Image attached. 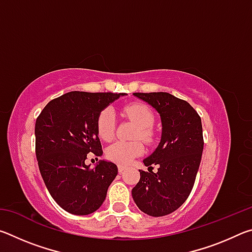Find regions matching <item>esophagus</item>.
Here are the masks:
<instances>
[{
	"instance_id": "1",
	"label": "esophagus",
	"mask_w": 252,
	"mask_h": 252,
	"mask_svg": "<svg viewBox=\"0 0 252 252\" xmlns=\"http://www.w3.org/2000/svg\"><path fill=\"white\" fill-rule=\"evenodd\" d=\"M126 169V165H119V167H118V170H119V172H120V173H122L123 171H125V170Z\"/></svg>"
}]
</instances>
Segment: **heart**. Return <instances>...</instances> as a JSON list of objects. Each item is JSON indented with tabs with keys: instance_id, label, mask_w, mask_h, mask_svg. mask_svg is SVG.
<instances>
[{
	"instance_id": "1",
	"label": "heart",
	"mask_w": 252,
	"mask_h": 252,
	"mask_svg": "<svg viewBox=\"0 0 252 252\" xmlns=\"http://www.w3.org/2000/svg\"><path fill=\"white\" fill-rule=\"evenodd\" d=\"M126 118L133 121L138 129L135 130L133 138L142 140L150 146L155 141V132L152 126L155 125V114L148 105L143 103H131L123 109ZM116 112L113 109L105 108L102 110L96 120L97 134L104 141H110L116 133ZM144 151L142 143L134 141H117L111 144L106 150L109 160L119 164H127L134 158L141 156Z\"/></svg>"
}]
</instances>
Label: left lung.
Listing matches in <instances>:
<instances>
[{"label": "left lung", "instance_id": "1", "mask_svg": "<svg viewBox=\"0 0 252 252\" xmlns=\"http://www.w3.org/2000/svg\"><path fill=\"white\" fill-rule=\"evenodd\" d=\"M161 117L159 146L143 160L149 172L140 171L132 197L142 212L167 216L181 207L192 190L203 151L201 118L187 101L167 92L133 93ZM152 164L158 172H152Z\"/></svg>", "mask_w": 252, "mask_h": 252}]
</instances>
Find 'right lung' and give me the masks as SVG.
I'll return each instance as SVG.
<instances>
[{
  "mask_svg": "<svg viewBox=\"0 0 252 252\" xmlns=\"http://www.w3.org/2000/svg\"><path fill=\"white\" fill-rule=\"evenodd\" d=\"M126 93L72 91L50 101L35 122V155L50 194L76 216L96 211L118 174L112 162L85 164L88 153L100 157L96 120L102 110Z\"/></svg>",
  "mask_w": 252,
  "mask_h": 252,
  "instance_id": "add662e5",
  "label": "right lung"
}]
</instances>
